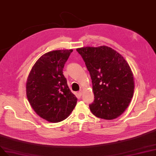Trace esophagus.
I'll list each match as a JSON object with an SVG mask.
<instances>
[{
	"mask_svg": "<svg viewBox=\"0 0 156 156\" xmlns=\"http://www.w3.org/2000/svg\"><path fill=\"white\" fill-rule=\"evenodd\" d=\"M82 93H83V90H80L79 92H78V94L80 96H82Z\"/></svg>",
	"mask_w": 156,
	"mask_h": 156,
	"instance_id": "obj_1",
	"label": "esophagus"
}]
</instances>
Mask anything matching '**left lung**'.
Wrapping results in <instances>:
<instances>
[{
  "label": "left lung",
  "instance_id": "8db88e82",
  "mask_svg": "<svg viewBox=\"0 0 156 156\" xmlns=\"http://www.w3.org/2000/svg\"><path fill=\"white\" fill-rule=\"evenodd\" d=\"M89 71L94 100L89 105L95 116L107 120L122 115L133 97V73L124 58L105 45L78 48Z\"/></svg>",
  "mask_w": 156,
  "mask_h": 156
}]
</instances>
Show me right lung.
<instances>
[{
    "mask_svg": "<svg viewBox=\"0 0 156 156\" xmlns=\"http://www.w3.org/2000/svg\"><path fill=\"white\" fill-rule=\"evenodd\" d=\"M73 49L56 50L40 56L29 74L26 95L31 107L49 122L66 119L73 111L77 98L69 89L63 69Z\"/></svg>",
    "mask_w": 156,
    "mask_h": 156,
    "instance_id": "1",
    "label": "right lung"
}]
</instances>
